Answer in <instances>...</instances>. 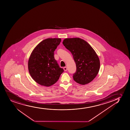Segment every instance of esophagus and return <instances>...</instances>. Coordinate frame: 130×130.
<instances>
[{
    "label": "esophagus",
    "mask_w": 130,
    "mask_h": 130,
    "mask_svg": "<svg viewBox=\"0 0 130 130\" xmlns=\"http://www.w3.org/2000/svg\"><path fill=\"white\" fill-rule=\"evenodd\" d=\"M63 70H64L65 71H67V67H64V68H63Z\"/></svg>",
    "instance_id": "obj_1"
}]
</instances>
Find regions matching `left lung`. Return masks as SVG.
<instances>
[{"mask_svg":"<svg viewBox=\"0 0 130 130\" xmlns=\"http://www.w3.org/2000/svg\"><path fill=\"white\" fill-rule=\"evenodd\" d=\"M63 44L71 52L76 64L73 80L83 85L91 82L98 75L100 67L99 58L95 51L87 42L79 38L65 39Z\"/></svg>","mask_w":130,"mask_h":130,"instance_id":"left-lung-1","label":"left lung"}]
</instances>
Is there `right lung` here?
<instances>
[{
  "mask_svg": "<svg viewBox=\"0 0 130 130\" xmlns=\"http://www.w3.org/2000/svg\"><path fill=\"white\" fill-rule=\"evenodd\" d=\"M60 42L59 38L45 39L35 47L31 54L28 61L29 72L33 79L40 85H53L64 71L54 57V52Z\"/></svg>",
  "mask_w": 130,
  "mask_h": 130,
  "instance_id": "obj_1",
  "label": "right lung"
}]
</instances>
